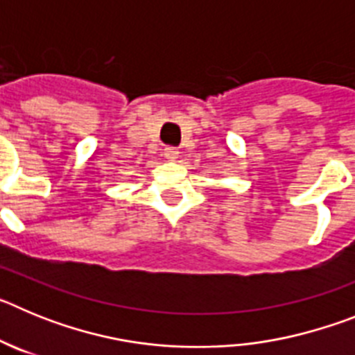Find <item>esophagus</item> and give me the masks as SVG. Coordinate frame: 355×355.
Here are the masks:
<instances>
[{"mask_svg":"<svg viewBox=\"0 0 355 355\" xmlns=\"http://www.w3.org/2000/svg\"><path fill=\"white\" fill-rule=\"evenodd\" d=\"M163 156H165L168 162H175V159H178V156H180V150L175 149V147L168 146V147H165V149H163Z\"/></svg>","mask_w":355,"mask_h":355,"instance_id":"obj_1","label":"esophagus"}]
</instances>
